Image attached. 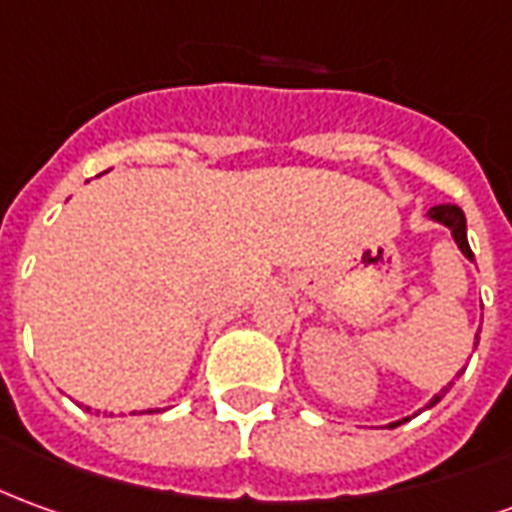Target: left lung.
<instances>
[{"mask_svg": "<svg viewBox=\"0 0 512 512\" xmlns=\"http://www.w3.org/2000/svg\"><path fill=\"white\" fill-rule=\"evenodd\" d=\"M427 216H430L432 221L443 224V227H449L452 238H455L457 249H460V252L468 257V260H474V252H471V246H468V238H466V216H463V210H460V207L457 205H435V207H430V213H427ZM443 393H446V388H443L441 393H435L427 407L438 405ZM402 421H407V418H402ZM402 421H393V424H388V427H399Z\"/></svg>", "mask_w": 512, "mask_h": 512, "instance_id": "1", "label": "left lung"}]
</instances>
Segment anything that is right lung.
Segmentation results:
<instances>
[{
  "label": "right lung",
  "mask_w": 512,
  "mask_h": 512,
  "mask_svg": "<svg viewBox=\"0 0 512 512\" xmlns=\"http://www.w3.org/2000/svg\"><path fill=\"white\" fill-rule=\"evenodd\" d=\"M88 410H91V407H88Z\"/></svg>",
  "instance_id": "obj_1"
}]
</instances>
